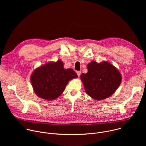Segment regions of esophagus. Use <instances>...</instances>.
<instances>
[{
    "label": "esophagus",
    "instance_id": "esophagus-1",
    "mask_svg": "<svg viewBox=\"0 0 146 146\" xmlns=\"http://www.w3.org/2000/svg\"><path fill=\"white\" fill-rule=\"evenodd\" d=\"M76 73H77V76H78V77H80V75H81V72L80 71H77Z\"/></svg>",
    "mask_w": 146,
    "mask_h": 146
}]
</instances>
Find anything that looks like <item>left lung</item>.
Returning <instances> with one entry per match:
<instances>
[{
    "label": "left lung",
    "mask_w": 146,
    "mask_h": 146,
    "mask_svg": "<svg viewBox=\"0 0 146 146\" xmlns=\"http://www.w3.org/2000/svg\"><path fill=\"white\" fill-rule=\"evenodd\" d=\"M87 73L81 74V80L86 92L95 100L108 98L121 84V74L108 61L98 63L92 60L87 65Z\"/></svg>",
    "instance_id": "1"
}]
</instances>
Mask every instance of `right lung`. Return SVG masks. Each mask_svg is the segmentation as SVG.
<instances>
[{"mask_svg":"<svg viewBox=\"0 0 146 146\" xmlns=\"http://www.w3.org/2000/svg\"><path fill=\"white\" fill-rule=\"evenodd\" d=\"M60 59L51 61L36 68L30 80L35 94L50 101L57 99L64 92L70 80L78 77L72 69H65Z\"/></svg>","mask_w":146,"mask_h":146,"instance_id":"add662e5","label":"right lung"}]
</instances>
